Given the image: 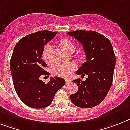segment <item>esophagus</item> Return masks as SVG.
I'll use <instances>...</instances> for the list:
<instances>
[{"label":"esophagus","mask_w":130,"mask_h":130,"mask_svg":"<svg viewBox=\"0 0 130 130\" xmlns=\"http://www.w3.org/2000/svg\"><path fill=\"white\" fill-rule=\"evenodd\" d=\"M71 82V80H69V79H66V83L67 84H70Z\"/></svg>","instance_id":"esophagus-1"}]
</instances>
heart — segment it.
Masks as SVG:
<instances>
[{"mask_svg":"<svg viewBox=\"0 0 130 130\" xmlns=\"http://www.w3.org/2000/svg\"><path fill=\"white\" fill-rule=\"evenodd\" d=\"M60 45L61 48L67 53L70 54L75 50L74 44L72 41L68 38H64L60 42ZM50 50V46L49 44L45 45L42 53V57L46 63L49 62V52ZM77 68V65L74 62H68L66 64H57L53 66L52 68V73L54 75L57 76L68 78L70 76L72 73L75 71Z\"/></svg>","mask_w":130,"mask_h":130,"instance_id":"obj_1","label":"heart"}]
</instances>
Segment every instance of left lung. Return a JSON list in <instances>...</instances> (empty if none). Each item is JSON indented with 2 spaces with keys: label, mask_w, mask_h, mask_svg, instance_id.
<instances>
[{
  "label": "left lung",
  "mask_w": 130,
  "mask_h": 130,
  "mask_svg": "<svg viewBox=\"0 0 130 130\" xmlns=\"http://www.w3.org/2000/svg\"><path fill=\"white\" fill-rule=\"evenodd\" d=\"M67 34L82 44L86 53V62L78 68L76 74L84 77L73 80L78 87V92L70 95L75 106L90 108L104 100L112 84L116 66V56L108 38L92 30H76Z\"/></svg>",
  "instance_id": "obj_1"
}]
</instances>
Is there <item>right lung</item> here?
Wrapping results in <instances>:
<instances>
[{
    "label": "right lung",
    "instance_id": "add662e5",
    "mask_svg": "<svg viewBox=\"0 0 130 130\" xmlns=\"http://www.w3.org/2000/svg\"><path fill=\"white\" fill-rule=\"evenodd\" d=\"M56 34L48 30L38 31L24 36L14 48L10 61L14 87L22 102L30 108L49 106L56 92L66 84L64 79L57 76L50 78L47 84L39 79L42 75H50L45 70L48 66L42 58V53L44 45Z\"/></svg>",
    "mask_w": 130,
    "mask_h": 130
}]
</instances>
